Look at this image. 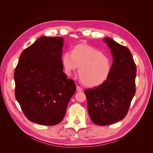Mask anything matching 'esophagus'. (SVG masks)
Returning a JSON list of instances; mask_svg holds the SVG:
<instances>
[{
	"label": "esophagus",
	"mask_w": 153,
	"mask_h": 153,
	"mask_svg": "<svg viewBox=\"0 0 153 153\" xmlns=\"http://www.w3.org/2000/svg\"><path fill=\"white\" fill-rule=\"evenodd\" d=\"M76 89H77V91H78V92H81V91H83L82 87H80L78 85L76 86Z\"/></svg>",
	"instance_id": "1"
}]
</instances>
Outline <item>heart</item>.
Here are the masks:
<instances>
[{"mask_svg":"<svg viewBox=\"0 0 153 153\" xmlns=\"http://www.w3.org/2000/svg\"><path fill=\"white\" fill-rule=\"evenodd\" d=\"M62 62L68 76H70L79 66L80 79L87 87L101 85L108 78L112 70V61L108 56L85 44L75 46L72 53L65 52L62 57Z\"/></svg>","mask_w":153,"mask_h":153,"instance_id":"1","label":"heart"}]
</instances>
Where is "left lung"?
Wrapping results in <instances>:
<instances>
[{"mask_svg":"<svg viewBox=\"0 0 153 153\" xmlns=\"http://www.w3.org/2000/svg\"><path fill=\"white\" fill-rule=\"evenodd\" d=\"M113 56L108 78L97 87L84 91L92 122L108 126L123 119L135 93L136 65L128 47L105 39Z\"/></svg>","mask_w":153,"mask_h":153,"instance_id":"8db88e82","label":"left lung"}]
</instances>
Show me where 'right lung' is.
Segmentation results:
<instances>
[{
	"instance_id": "right-lung-1",
	"label": "right lung",
	"mask_w": 153,
	"mask_h": 153,
	"mask_svg": "<svg viewBox=\"0 0 153 153\" xmlns=\"http://www.w3.org/2000/svg\"><path fill=\"white\" fill-rule=\"evenodd\" d=\"M60 37L43 36L23 51L14 71L15 97L30 121L54 126L63 120L76 90L63 72Z\"/></svg>"
}]
</instances>
